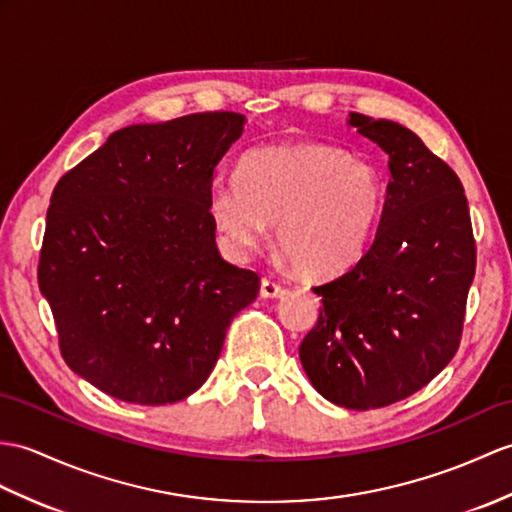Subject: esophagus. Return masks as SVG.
<instances>
[{"instance_id":"34e87169","label":"esophagus","mask_w":512,"mask_h":512,"mask_svg":"<svg viewBox=\"0 0 512 512\" xmlns=\"http://www.w3.org/2000/svg\"><path fill=\"white\" fill-rule=\"evenodd\" d=\"M288 292L283 288L281 283H277V281H272V279H261V285H259V294L264 296V299H281V296Z\"/></svg>"}]
</instances>
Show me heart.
Here are the masks:
<instances>
[{"label": "heart", "instance_id": "obj_1", "mask_svg": "<svg viewBox=\"0 0 512 512\" xmlns=\"http://www.w3.org/2000/svg\"><path fill=\"white\" fill-rule=\"evenodd\" d=\"M386 181L373 163L329 146L253 150L237 178L209 189V216L227 251L242 259L268 240L310 277H331L362 257L382 218Z\"/></svg>", "mask_w": 512, "mask_h": 512}]
</instances>
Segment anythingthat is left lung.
Wrapping results in <instances>:
<instances>
[{
    "instance_id": "1",
    "label": "left lung",
    "mask_w": 512,
    "mask_h": 512,
    "mask_svg": "<svg viewBox=\"0 0 512 512\" xmlns=\"http://www.w3.org/2000/svg\"><path fill=\"white\" fill-rule=\"evenodd\" d=\"M388 154L390 181L373 244L323 299L299 347L312 386L336 406L375 410L427 386L451 362L475 275L465 189L410 128L349 113Z\"/></svg>"
}]
</instances>
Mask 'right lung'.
Instances as JSON below:
<instances>
[{
  "label": "right lung",
  "instance_id": "add662e5",
  "mask_svg": "<svg viewBox=\"0 0 512 512\" xmlns=\"http://www.w3.org/2000/svg\"><path fill=\"white\" fill-rule=\"evenodd\" d=\"M244 122L209 111L126 126L56 183L39 288L63 360L106 395L189 397L257 299V272L220 257L209 216L213 172Z\"/></svg>",
  "mask_w": 512,
  "mask_h": 512
}]
</instances>
